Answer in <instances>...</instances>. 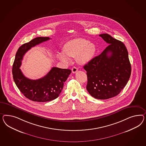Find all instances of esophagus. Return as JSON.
Listing matches in <instances>:
<instances>
[{
	"mask_svg": "<svg viewBox=\"0 0 146 146\" xmlns=\"http://www.w3.org/2000/svg\"><path fill=\"white\" fill-rule=\"evenodd\" d=\"M78 71V68H76L75 66H74V67L72 68V72H73V73H76Z\"/></svg>",
	"mask_w": 146,
	"mask_h": 146,
	"instance_id": "34e87169",
	"label": "esophagus"
}]
</instances>
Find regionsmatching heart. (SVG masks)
I'll use <instances>...</instances> for the list:
<instances>
[{
    "label": "heart",
    "mask_w": 146,
    "mask_h": 146,
    "mask_svg": "<svg viewBox=\"0 0 146 146\" xmlns=\"http://www.w3.org/2000/svg\"><path fill=\"white\" fill-rule=\"evenodd\" d=\"M63 53H59L58 57L63 62L68 63V57H76L79 63L84 64L90 60L95 54L96 47L89 41L83 39H75L70 40L65 44ZM66 54L65 55L64 54Z\"/></svg>",
    "instance_id": "1"
}]
</instances>
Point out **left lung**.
<instances>
[{
    "instance_id": "1",
    "label": "left lung",
    "mask_w": 146,
    "mask_h": 146,
    "mask_svg": "<svg viewBox=\"0 0 146 146\" xmlns=\"http://www.w3.org/2000/svg\"><path fill=\"white\" fill-rule=\"evenodd\" d=\"M109 45L83 67L87 71V89L98 99L118 95L130 79L131 66L124 44L107 33L99 35Z\"/></svg>"
}]
</instances>
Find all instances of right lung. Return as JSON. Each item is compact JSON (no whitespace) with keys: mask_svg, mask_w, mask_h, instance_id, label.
I'll list each match as a JSON object with an SVG mask.
<instances>
[{"mask_svg":"<svg viewBox=\"0 0 146 146\" xmlns=\"http://www.w3.org/2000/svg\"><path fill=\"white\" fill-rule=\"evenodd\" d=\"M49 37H37L20 47L16 52L12 73L16 86L27 98L36 102H47L57 98L64 87L71 70L52 67L47 75L38 80L26 78L20 67L24 54L32 47L48 40Z\"/></svg>","mask_w":146,"mask_h":146,"instance_id":"obj_1","label":"right lung"}]
</instances>
